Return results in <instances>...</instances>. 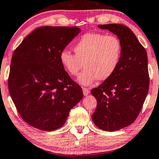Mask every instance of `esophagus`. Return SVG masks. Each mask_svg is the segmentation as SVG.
I'll return each instance as SVG.
<instances>
[{
	"instance_id": "obj_1",
	"label": "esophagus",
	"mask_w": 159,
	"mask_h": 159,
	"mask_svg": "<svg viewBox=\"0 0 159 159\" xmlns=\"http://www.w3.org/2000/svg\"><path fill=\"white\" fill-rule=\"evenodd\" d=\"M82 90H83V94L84 96H87L90 93V90L89 88H82Z\"/></svg>"
}]
</instances>
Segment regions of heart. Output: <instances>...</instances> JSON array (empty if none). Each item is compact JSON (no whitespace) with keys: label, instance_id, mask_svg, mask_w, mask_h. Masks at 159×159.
Instances as JSON below:
<instances>
[{"label":"heart","instance_id":"obj_1","mask_svg":"<svg viewBox=\"0 0 159 159\" xmlns=\"http://www.w3.org/2000/svg\"><path fill=\"white\" fill-rule=\"evenodd\" d=\"M74 54L63 50L60 61L68 73L77 76L78 81L84 85L98 81H105L116 71L122 56V44L120 39L113 35L100 33H87L80 37L74 45Z\"/></svg>","mask_w":159,"mask_h":159}]
</instances>
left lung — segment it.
<instances>
[{
    "mask_svg": "<svg viewBox=\"0 0 159 159\" xmlns=\"http://www.w3.org/2000/svg\"><path fill=\"white\" fill-rule=\"evenodd\" d=\"M117 35L122 44L118 67L111 77L91 90L97 107L92 115L96 126L115 131L134 122L149 89L148 55L134 34L120 24L98 25Z\"/></svg>",
    "mask_w": 159,
    "mask_h": 159,
    "instance_id": "8db88e82",
    "label": "left lung"
}]
</instances>
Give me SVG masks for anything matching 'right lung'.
I'll return each instance as SVG.
<instances>
[{"instance_id":"1","label":"right lung","mask_w":159,"mask_h":159,"mask_svg":"<svg viewBox=\"0 0 159 159\" xmlns=\"http://www.w3.org/2000/svg\"><path fill=\"white\" fill-rule=\"evenodd\" d=\"M80 32L77 27L42 26L28 35L11 57L8 87L22 118L42 131L56 130L83 97L60 54Z\"/></svg>"}]
</instances>
